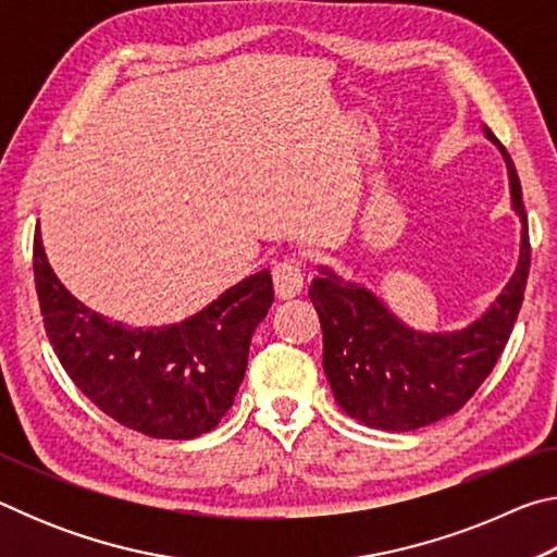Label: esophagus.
Returning a JSON list of instances; mask_svg holds the SVG:
<instances>
[{"label":"esophagus","mask_w":557,"mask_h":557,"mask_svg":"<svg viewBox=\"0 0 557 557\" xmlns=\"http://www.w3.org/2000/svg\"><path fill=\"white\" fill-rule=\"evenodd\" d=\"M272 282H275V292L282 299L297 297L301 287H305V275H301V265L295 258L280 260L275 268H272Z\"/></svg>","instance_id":"esophagus-1"}]
</instances>
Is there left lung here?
I'll return each mask as SVG.
<instances>
[{"label":"left lung","mask_w":557,"mask_h":557,"mask_svg":"<svg viewBox=\"0 0 557 557\" xmlns=\"http://www.w3.org/2000/svg\"><path fill=\"white\" fill-rule=\"evenodd\" d=\"M484 132L506 162L513 211L521 219V252L511 280L482 317L457 332H418L371 289L334 270L319 265V277L309 285L322 322L326 381L344 412L366 428L410 432L457 412L492 373L513 332L531 268L528 219L511 157L492 129Z\"/></svg>","instance_id":"left-lung-1"}]
</instances>
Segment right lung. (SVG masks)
Here are the masks:
<instances>
[{
	"label": "right lung",
	"instance_id": "right-lung-1",
	"mask_svg": "<svg viewBox=\"0 0 557 557\" xmlns=\"http://www.w3.org/2000/svg\"><path fill=\"white\" fill-rule=\"evenodd\" d=\"M34 280L46 336L71 381L120 425L157 440H194L219 425L248 369L252 332L275 299L270 270H260L184 322H110L61 285L39 228Z\"/></svg>",
	"mask_w": 557,
	"mask_h": 557
}]
</instances>
